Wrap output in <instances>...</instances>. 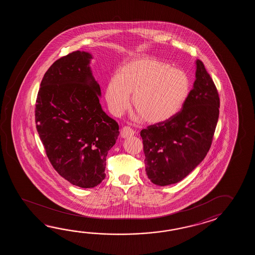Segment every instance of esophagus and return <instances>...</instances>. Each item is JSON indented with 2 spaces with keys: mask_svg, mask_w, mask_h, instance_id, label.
<instances>
[{
  "mask_svg": "<svg viewBox=\"0 0 255 255\" xmlns=\"http://www.w3.org/2000/svg\"><path fill=\"white\" fill-rule=\"evenodd\" d=\"M134 134H135L134 130L132 129L129 127H124V128L121 129V131H120V135H121V137H123V138L132 136V135H134Z\"/></svg>",
  "mask_w": 255,
  "mask_h": 255,
  "instance_id": "1",
  "label": "esophagus"
}]
</instances>
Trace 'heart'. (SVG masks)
<instances>
[{
  "label": "heart",
  "instance_id": "b5f03b06",
  "mask_svg": "<svg viewBox=\"0 0 255 255\" xmlns=\"http://www.w3.org/2000/svg\"><path fill=\"white\" fill-rule=\"evenodd\" d=\"M190 92L184 71L163 61L142 56L131 60L113 77L106 90V100L113 114L120 116L132 106L144 120L156 124L179 113Z\"/></svg>",
  "mask_w": 255,
  "mask_h": 255
}]
</instances>
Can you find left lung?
<instances>
[{"label": "left lung", "instance_id": "left-lung-1", "mask_svg": "<svg viewBox=\"0 0 255 255\" xmlns=\"http://www.w3.org/2000/svg\"><path fill=\"white\" fill-rule=\"evenodd\" d=\"M182 109L170 120L140 131L147 178L157 186L184 179L206 157L219 119L220 98L201 60Z\"/></svg>", "mask_w": 255, "mask_h": 255}]
</instances>
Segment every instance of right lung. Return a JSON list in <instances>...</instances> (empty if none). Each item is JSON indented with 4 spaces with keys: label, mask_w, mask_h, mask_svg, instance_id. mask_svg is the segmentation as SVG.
I'll return each instance as SVG.
<instances>
[{
    "label": "right lung",
    "mask_w": 255,
    "mask_h": 255,
    "mask_svg": "<svg viewBox=\"0 0 255 255\" xmlns=\"http://www.w3.org/2000/svg\"><path fill=\"white\" fill-rule=\"evenodd\" d=\"M92 58L76 51L56 60L43 76L35 105L36 128L52 166L86 189L105 179L108 153L120 135L119 124L99 103Z\"/></svg>",
    "instance_id": "right-lung-1"
}]
</instances>
